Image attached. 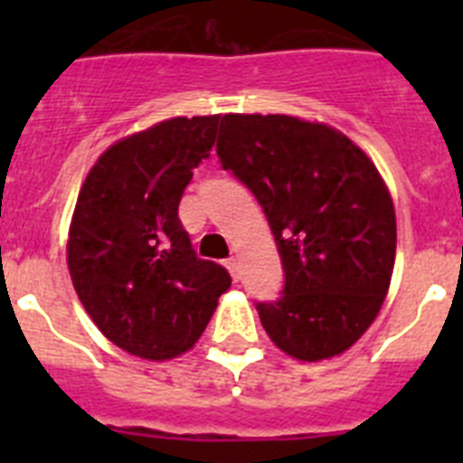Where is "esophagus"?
<instances>
[{"instance_id": "1", "label": "esophagus", "mask_w": 463, "mask_h": 463, "mask_svg": "<svg viewBox=\"0 0 463 463\" xmlns=\"http://www.w3.org/2000/svg\"><path fill=\"white\" fill-rule=\"evenodd\" d=\"M227 269H229V273H232V278H234V280H239L241 271H239V260H236V257H229Z\"/></svg>"}]
</instances>
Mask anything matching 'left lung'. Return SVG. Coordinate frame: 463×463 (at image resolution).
Here are the masks:
<instances>
[{
    "instance_id": "8db88e82",
    "label": "left lung",
    "mask_w": 463,
    "mask_h": 463,
    "mask_svg": "<svg viewBox=\"0 0 463 463\" xmlns=\"http://www.w3.org/2000/svg\"><path fill=\"white\" fill-rule=\"evenodd\" d=\"M215 150L276 236L285 288L257 304L269 338L301 362L345 353L394 271V203L375 165L334 127L292 116L227 113Z\"/></svg>"
}]
</instances>
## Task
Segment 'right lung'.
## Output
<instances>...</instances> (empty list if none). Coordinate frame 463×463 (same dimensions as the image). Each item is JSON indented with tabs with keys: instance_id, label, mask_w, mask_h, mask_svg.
Returning a JSON list of instances; mask_svg holds the SVG:
<instances>
[{
	"instance_id": "obj_1",
	"label": "right lung",
	"mask_w": 463,
	"mask_h": 463,
	"mask_svg": "<svg viewBox=\"0 0 463 463\" xmlns=\"http://www.w3.org/2000/svg\"><path fill=\"white\" fill-rule=\"evenodd\" d=\"M218 120L171 118L113 143L73 208L67 264L76 294L101 334L141 359L187 353L232 285L227 269L196 257L178 218Z\"/></svg>"
}]
</instances>
